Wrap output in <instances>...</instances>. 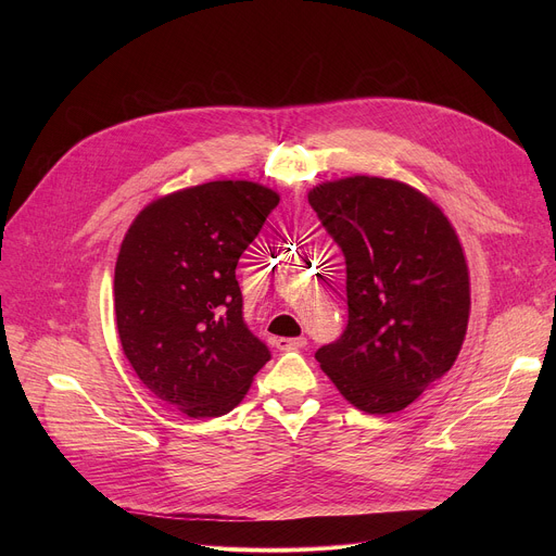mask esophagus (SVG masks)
<instances>
[{
  "mask_svg": "<svg viewBox=\"0 0 556 556\" xmlns=\"http://www.w3.org/2000/svg\"><path fill=\"white\" fill-rule=\"evenodd\" d=\"M307 345V341L303 339V337H299V339H275V348L279 350V352H290V350H303Z\"/></svg>",
  "mask_w": 556,
  "mask_h": 556,
  "instance_id": "1",
  "label": "esophagus"
}]
</instances>
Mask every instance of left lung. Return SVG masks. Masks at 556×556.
Here are the masks:
<instances>
[{"label": "left lung", "mask_w": 556, "mask_h": 556, "mask_svg": "<svg viewBox=\"0 0 556 556\" xmlns=\"http://www.w3.org/2000/svg\"><path fill=\"white\" fill-rule=\"evenodd\" d=\"M307 202L348 273V326L314 358L356 409L403 412L453 367L466 337L470 288L457 235L399 180L324 182Z\"/></svg>", "instance_id": "8db88e82"}]
</instances>
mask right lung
<instances>
[{
	"mask_svg": "<svg viewBox=\"0 0 556 556\" xmlns=\"http://www.w3.org/2000/svg\"><path fill=\"white\" fill-rule=\"evenodd\" d=\"M279 195L217 180L153 200L131 222L114 270L123 352L142 384L189 418L240 405L270 350L244 321L235 268Z\"/></svg>",
	"mask_w": 556,
	"mask_h": 556,
	"instance_id": "add662e5",
	"label": "right lung"
}]
</instances>
